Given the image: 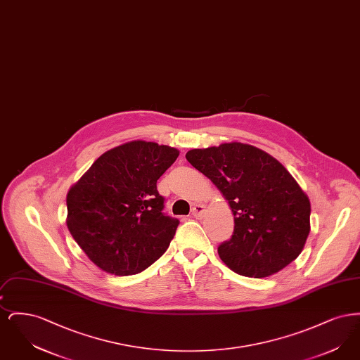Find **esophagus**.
I'll list each match as a JSON object with an SVG mask.
<instances>
[{
    "label": "esophagus",
    "mask_w": 360,
    "mask_h": 360,
    "mask_svg": "<svg viewBox=\"0 0 360 360\" xmlns=\"http://www.w3.org/2000/svg\"><path fill=\"white\" fill-rule=\"evenodd\" d=\"M206 206L204 204H195L191 207V214L195 217V219H201L205 213Z\"/></svg>",
    "instance_id": "esophagus-1"
}]
</instances>
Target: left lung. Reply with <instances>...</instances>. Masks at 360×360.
Listing matches in <instances>:
<instances>
[{
    "label": "left lung",
    "instance_id": "1",
    "mask_svg": "<svg viewBox=\"0 0 360 360\" xmlns=\"http://www.w3.org/2000/svg\"><path fill=\"white\" fill-rule=\"evenodd\" d=\"M186 159L217 186L232 209L233 235L217 250L232 271L270 276L301 254L310 231V202L275 158L233 141L190 150Z\"/></svg>",
    "mask_w": 360,
    "mask_h": 360
}]
</instances>
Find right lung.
Here are the masks:
<instances>
[{
	"mask_svg": "<svg viewBox=\"0 0 360 360\" xmlns=\"http://www.w3.org/2000/svg\"><path fill=\"white\" fill-rule=\"evenodd\" d=\"M179 151L135 140L101 155L68 193V228L109 274L135 275L170 245L179 221L162 210L156 182Z\"/></svg>",
	"mask_w": 360,
	"mask_h": 360,
	"instance_id": "1",
	"label": "right lung"
}]
</instances>
